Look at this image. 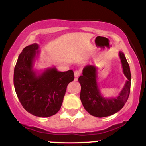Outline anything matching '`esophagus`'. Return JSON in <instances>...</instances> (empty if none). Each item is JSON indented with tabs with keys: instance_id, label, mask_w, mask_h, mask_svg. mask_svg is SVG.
I'll return each mask as SVG.
<instances>
[{
	"instance_id": "34e87169",
	"label": "esophagus",
	"mask_w": 146,
	"mask_h": 146,
	"mask_svg": "<svg viewBox=\"0 0 146 146\" xmlns=\"http://www.w3.org/2000/svg\"><path fill=\"white\" fill-rule=\"evenodd\" d=\"M80 73H81V72L80 71H75L74 72V75H75V78H76V79L78 78L79 76L80 75Z\"/></svg>"
}]
</instances>
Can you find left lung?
<instances>
[{"mask_svg": "<svg viewBox=\"0 0 146 146\" xmlns=\"http://www.w3.org/2000/svg\"><path fill=\"white\" fill-rule=\"evenodd\" d=\"M119 58L123 74L128 80L116 98H104L101 94L97 82L98 70L95 66L86 65L83 69L82 75L78 78L81 85L80 100L85 110L93 116L105 117L114 115L123 108L128 100L131 84L130 66L122 52H119Z\"/></svg>", "mask_w": 146, "mask_h": 146, "instance_id": "obj_1", "label": "left lung"}]
</instances>
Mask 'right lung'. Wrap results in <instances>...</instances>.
<instances>
[{
	"label": "right lung",
	"instance_id": "right-lung-1",
	"mask_svg": "<svg viewBox=\"0 0 146 146\" xmlns=\"http://www.w3.org/2000/svg\"><path fill=\"white\" fill-rule=\"evenodd\" d=\"M36 43L26 46L18 56L14 68V84L16 95L28 113L39 117L53 116L59 111L67 85L74 80L72 70L58 71L48 68L42 73L33 69L40 53Z\"/></svg>",
	"mask_w": 146,
	"mask_h": 146
}]
</instances>
